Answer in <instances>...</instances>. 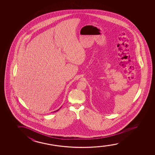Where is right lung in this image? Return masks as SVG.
I'll return each mask as SVG.
<instances>
[{"label": "right lung", "instance_id": "1", "mask_svg": "<svg viewBox=\"0 0 155 155\" xmlns=\"http://www.w3.org/2000/svg\"><path fill=\"white\" fill-rule=\"evenodd\" d=\"M60 108H61V107H60ZM60 108H59V109H60ZM59 110H55V111H54V112H57V111H58V110H59Z\"/></svg>", "mask_w": 155, "mask_h": 155}]
</instances>
